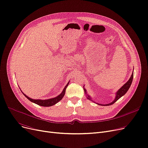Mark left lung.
<instances>
[{
    "instance_id": "8db88e82",
    "label": "left lung",
    "mask_w": 148,
    "mask_h": 148,
    "mask_svg": "<svg viewBox=\"0 0 148 148\" xmlns=\"http://www.w3.org/2000/svg\"><path fill=\"white\" fill-rule=\"evenodd\" d=\"M133 76H134V74H133V73H132V75H131V77L130 78L129 80H128L124 85H123V86H122L121 88H120V89H119V91L116 92V95H115V99H114L112 102H111L110 103H109V104H105V105H101V104H99V103H97V104L99 105H104V106H109V105H111L114 104L115 101H117L120 98H121V97H122V96L124 95L127 92V91H128V89H130V86H131V85L132 82ZM84 91H85V94H86V97H87V99H89V100H91V97H90V96L87 94L86 89L84 88Z\"/></svg>"
}]
</instances>
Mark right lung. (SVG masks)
<instances>
[{"label":"right lung","instance_id":"right-lung-1","mask_svg":"<svg viewBox=\"0 0 148 148\" xmlns=\"http://www.w3.org/2000/svg\"><path fill=\"white\" fill-rule=\"evenodd\" d=\"M69 82L67 83V85L65 86V87L64 88L63 91L62 92V93L60 94H59L58 96L54 97V98H52V99H47V100H40V99H33L30 97H28L27 95H25L24 93H23V92H22L23 95L26 97L29 101L39 105V106H51L55 104H56L57 103H58L59 101H60L62 98L63 97V96L65 95V91H66V89L67 88V86H68Z\"/></svg>","mask_w":148,"mask_h":148}]
</instances>
